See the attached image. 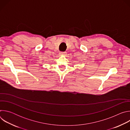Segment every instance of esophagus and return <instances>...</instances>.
<instances>
[{
  "label": "esophagus",
  "mask_w": 130,
  "mask_h": 130,
  "mask_svg": "<svg viewBox=\"0 0 130 130\" xmlns=\"http://www.w3.org/2000/svg\"><path fill=\"white\" fill-rule=\"evenodd\" d=\"M60 54H61V55H66L67 52H60Z\"/></svg>",
  "instance_id": "34e87169"
}]
</instances>
